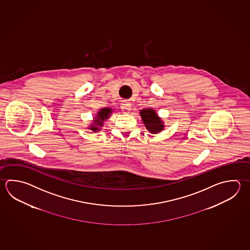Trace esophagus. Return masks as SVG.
<instances>
[{
  "label": "esophagus",
  "instance_id": "obj_1",
  "mask_svg": "<svg viewBox=\"0 0 250 250\" xmlns=\"http://www.w3.org/2000/svg\"><path fill=\"white\" fill-rule=\"evenodd\" d=\"M131 105L130 104H124L123 106H121V109H122L123 113L127 114L129 113V111L131 110Z\"/></svg>",
  "mask_w": 250,
  "mask_h": 250
}]
</instances>
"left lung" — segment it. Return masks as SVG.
<instances>
[{
    "instance_id": "1",
    "label": "left lung",
    "mask_w": 250,
    "mask_h": 250,
    "mask_svg": "<svg viewBox=\"0 0 250 250\" xmlns=\"http://www.w3.org/2000/svg\"><path fill=\"white\" fill-rule=\"evenodd\" d=\"M141 116L146 129L152 133L161 132L164 129L163 122L161 121L160 118L157 117L154 109H142L141 111Z\"/></svg>"
}]
</instances>
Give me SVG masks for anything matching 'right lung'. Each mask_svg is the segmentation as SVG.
<instances>
[{"label":"right lung","instance_id":"obj_1","mask_svg":"<svg viewBox=\"0 0 250 250\" xmlns=\"http://www.w3.org/2000/svg\"><path fill=\"white\" fill-rule=\"evenodd\" d=\"M112 111H111V109L108 108H102L101 110H100L98 114H97V117L95 118V120H94V124L90 127V129L92 130V131H94V132H97V131H99L100 127L104 125V121L105 119H107V118L110 116L109 114L111 113Z\"/></svg>","mask_w":250,"mask_h":250}]
</instances>
